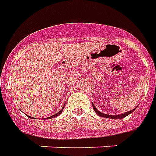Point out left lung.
<instances>
[{"label":"left lung","mask_w":156,"mask_h":156,"mask_svg":"<svg viewBox=\"0 0 156 156\" xmlns=\"http://www.w3.org/2000/svg\"><path fill=\"white\" fill-rule=\"evenodd\" d=\"M92 107H93V109L94 111L97 112V114L99 116H101V117H104V118H108V119H122V118H125L126 116H128L129 114H130V113H132L134 110H135V108L134 109H133V110H131V111H129L127 112H125V113H122V114H119V115H108V114H105V113H102V112H99L97 109V108H95V106H94L93 104H92Z\"/></svg>","instance_id":"1"}]
</instances>
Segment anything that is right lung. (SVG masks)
<instances>
[{"label":"right lung","mask_w":156,"mask_h":156,"mask_svg":"<svg viewBox=\"0 0 156 156\" xmlns=\"http://www.w3.org/2000/svg\"><path fill=\"white\" fill-rule=\"evenodd\" d=\"M63 109H64V108H63L62 109L60 110V111L58 112H57L56 114H55V115L51 116V117H49L48 119H53V118H55V117H57V116H58V115H59V114H60V113H61V112H63ZM32 119H33V118H32ZM47 119H48V118H47Z\"/></svg>","instance_id":"right-lung-1"}]
</instances>
